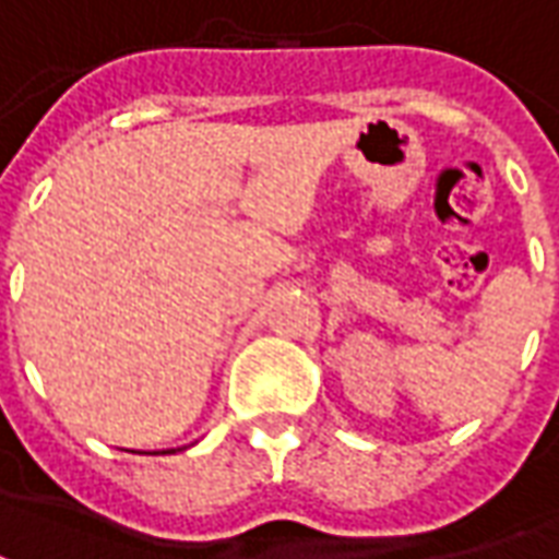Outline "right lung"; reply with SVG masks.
<instances>
[{
  "label": "right lung",
  "mask_w": 559,
  "mask_h": 559,
  "mask_svg": "<svg viewBox=\"0 0 559 559\" xmlns=\"http://www.w3.org/2000/svg\"><path fill=\"white\" fill-rule=\"evenodd\" d=\"M170 452H173V449H170Z\"/></svg>",
  "instance_id": "1"
}]
</instances>
